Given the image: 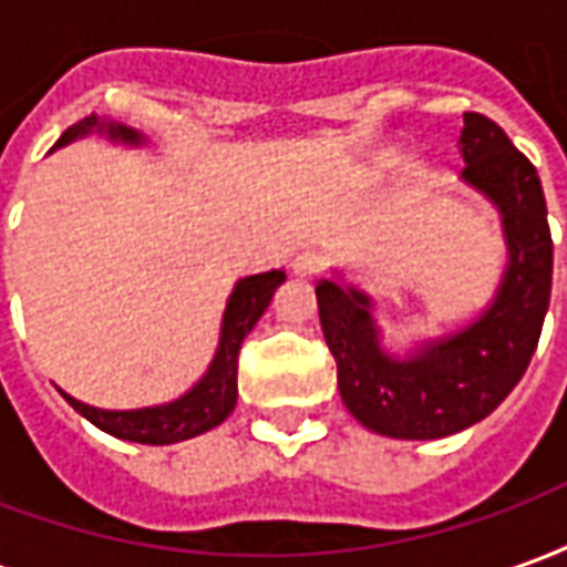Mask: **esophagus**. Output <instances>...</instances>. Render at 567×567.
I'll return each instance as SVG.
<instances>
[{
    "label": "esophagus",
    "instance_id": "1",
    "mask_svg": "<svg viewBox=\"0 0 567 567\" xmlns=\"http://www.w3.org/2000/svg\"><path fill=\"white\" fill-rule=\"evenodd\" d=\"M321 260L316 251H300L295 260H291V270H295V276H300V279H312L316 272H319Z\"/></svg>",
    "mask_w": 567,
    "mask_h": 567
}]
</instances>
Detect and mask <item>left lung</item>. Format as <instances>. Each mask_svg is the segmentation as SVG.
I'll return each mask as SVG.
<instances>
[{"label":"left lung","instance_id":"8db88e82","mask_svg":"<svg viewBox=\"0 0 567 567\" xmlns=\"http://www.w3.org/2000/svg\"><path fill=\"white\" fill-rule=\"evenodd\" d=\"M462 182L498 209L507 267L486 309L406 355L382 343L373 297L333 270L316 285L346 410L382 437L440 440L486 419L523 380L553 288V239L537 169L507 133L467 112Z\"/></svg>","mask_w":567,"mask_h":567}]
</instances>
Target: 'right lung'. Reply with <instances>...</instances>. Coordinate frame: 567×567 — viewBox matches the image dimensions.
<instances>
[{
    "mask_svg": "<svg viewBox=\"0 0 567 567\" xmlns=\"http://www.w3.org/2000/svg\"><path fill=\"white\" fill-rule=\"evenodd\" d=\"M105 136L109 142H121L130 148L145 145V136L140 130L115 124L109 117H84L56 140L54 148H63L69 142L81 140V136ZM51 148V151H54ZM285 282V270L258 272V276H246L234 285V291L227 297L221 319V337H218V349L212 355L209 368L199 377L182 398H175L169 404L157 406H140V410H100L72 398V394L60 392L69 404L75 406V413L93 422V425L112 434L117 440H133V443H148V446H166V443H182V440L206 434L215 425H221L224 419L234 413L236 406V368H239V346L246 340L251 328L270 307L276 288Z\"/></svg>",
    "mask_w": 567,
    "mask_h": 567,
    "instance_id": "right-lung-1",
    "label": "right lung"
}]
</instances>
